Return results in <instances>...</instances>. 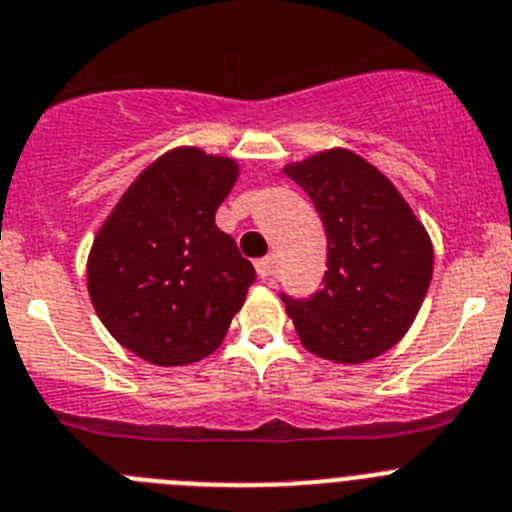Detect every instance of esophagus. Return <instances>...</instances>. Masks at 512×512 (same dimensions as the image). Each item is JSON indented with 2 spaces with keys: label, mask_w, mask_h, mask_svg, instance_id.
Instances as JSON below:
<instances>
[{
  "label": "esophagus",
  "mask_w": 512,
  "mask_h": 512,
  "mask_svg": "<svg viewBox=\"0 0 512 512\" xmlns=\"http://www.w3.org/2000/svg\"><path fill=\"white\" fill-rule=\"evenodd\" d=\"M275 267H278V260H275V255H267V257H262V260L255 262V270H257V275H260L262 280H273Z\"/></svg>",
  "instance_id": "obj_1"
}]
</instances>
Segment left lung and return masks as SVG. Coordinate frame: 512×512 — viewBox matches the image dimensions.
Instances as JSON below:
<instances>
[{"mask_svg": "<svg viewBox=\"0 0 512 512\" xmlns=\"http://www.w3.org/2000/svg\"><path fill=\"white\" fill-rule=\"evenodd\" d=\"M285 176L311 196L326 229V275L311 298L280 296L303 347L339 365L380 357L411 329L434 273V247L375 165L334 147Z\"/></svg>", "mask_w": 512, "mask_h": 512, "instance_id": "1", "label": "left lung"}]
</instances>
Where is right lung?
Instances as JSON below:
<instances>
[{
    "instance_id": "obj_1",
    "label": "right lung",
    "mask_w": 512,
    "mask_h": 512,
    "mask_svg": "<svg viewBox=\"0 0 512 512\" xmlns=\"http://www.w3.org/2000/svg\"><path fill=\"white\" fill-rule=\"evenodd\" d=\"M239 176L232 158L176 147L135 178L89 252L101 324L160 367L209 357L242 308L255 267L214 214Z\"/></svg>"
}]
</instances>
